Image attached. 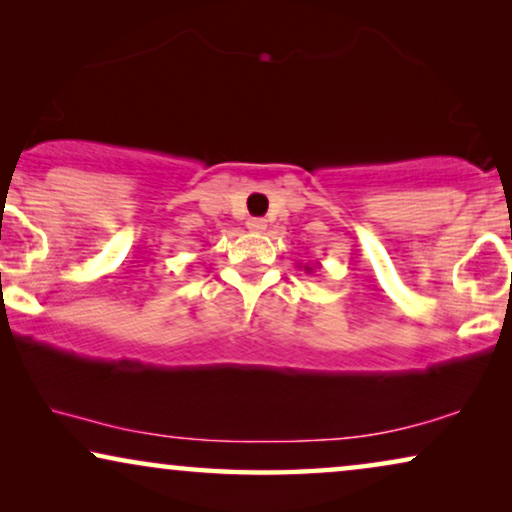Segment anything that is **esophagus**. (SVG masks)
<instances>
[{"instance_id": "esophagus-1", "label": "esophagus", "mask_w": 512, "mask_h": 512, "mask_svg": "<svg viewBox=\"0 0 512 512\" xmlns=\"http://www.w3.org/2000/svg\"><path fill=\"white\" fill-rule=\"evenodd\" d=\"M247 228L251 230V233H263V230L268 228V221H265V219H249Z\"/></svg>"}]
</instances>
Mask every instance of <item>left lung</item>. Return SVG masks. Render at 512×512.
I'll use <instances>...</instances> for the list:
<instances>
[{"label": "left lung", "instance_id": "left-lung-1", "mask_svg": "<svg viewBox=\"0 0 512 512\" xmlns=\"http://www.w3.org/2000/svg\"><path fill=\"white\" fill-rule=\"evenodd\" d=\"M314 268H319V265H317V263H312V265H305V272H310V275H312Z\"/></svg>", "mask_w": 512, "mask_h": 512}]
</instances>
